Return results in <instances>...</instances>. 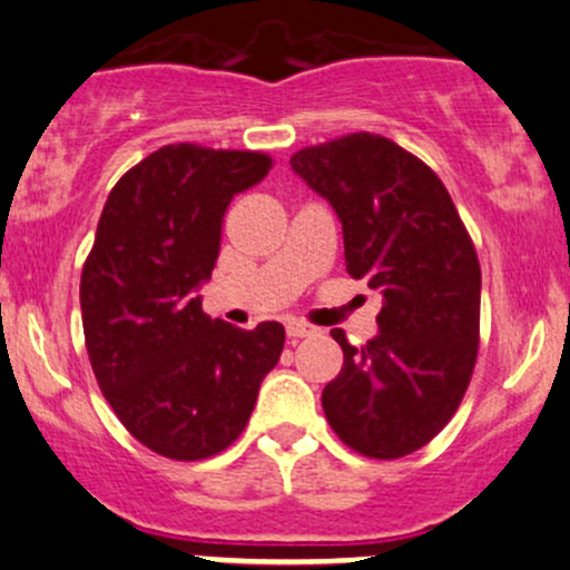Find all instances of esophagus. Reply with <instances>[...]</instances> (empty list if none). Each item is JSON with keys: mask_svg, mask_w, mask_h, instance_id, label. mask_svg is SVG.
<instances>
[{"mask_svg": "<svg viewBox=\"0 0 570 570\" xmlns=\"http://www.w3.org/2000/svg\"><path fill=\"white\" fill-rule=\"evenodd\" d=\"M316 326L313 324H307V322H299V318H289V322H286V335L289 337H313L316 335Z\"/></svg>", "mask_w": 570, "mask_h": 570, "instance_id": "1", "label": "esophagus"}]
</instances>
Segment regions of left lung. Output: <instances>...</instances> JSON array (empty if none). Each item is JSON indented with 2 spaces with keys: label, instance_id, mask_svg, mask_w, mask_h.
<instances>
[{
  "label": "left lung",
  "instance_id": "obj_1",
  "mask_svg": "<svg viewBox=\"0 0 570 570\" xmlns=\"http://www.w3.org/2000/svg\"><path fill=\"white\" fill-rule=\"evenodd\" d=\"M292 168L343 222L345 267L383 294L377 337L343 330V370L322 404L335 434L367 458H402L434 440L466 394L480 348L482 273L448 187L385 136L313 144Z\"/></svg>",
  "mask_w": 570,
  "mask_h": 570
}]
</instances>
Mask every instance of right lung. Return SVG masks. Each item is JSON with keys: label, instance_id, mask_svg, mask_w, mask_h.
<instances>
[{"label": "right lung", "instance_id": "1", "mask_svg": "<svg viewBox=\"0 0 570 570\" xmlns=\"http://www.w3.org/2000/svg\"><path fill=\"white\" fill-rule=\"evenodd\" d=\"M273 158L252 149L166 144L120 176L82 265L85 348L104 399L144 448L200 461L238 440L284 326L254 330L203 313L233 195Z\"/></svg>", "mask_w": 570, "mask_h": 570}]
</instances>
